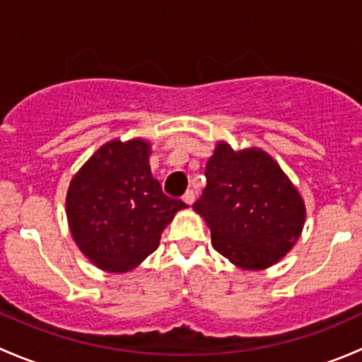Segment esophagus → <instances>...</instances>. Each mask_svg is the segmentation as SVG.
I'll list each match as a JSON object with an SVG mask.
<instances>
[{
  "mask_svg": "<svg viewBox=\"0 0 362 362\" xmlns=\"http://www.w3.org/2000/svg\"><path fill=\"white\" fill-rule=\"evenodd\" d=\"M182 202L187 203V204L194 203V192H192V191H185V194L182 196Z\"/></svg>",
  "mask_w": 362,
  "mask_h": 362,
  "instance_id": "esophagus-1",
  "label": "esophagus"
}]
</instances>
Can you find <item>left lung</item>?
Wrapping results in <instances>:
<instances>
[{"mask_svg":"<svg viewBox=\"0 0 362 362\" xmlns=\"http://www.w3.org/2000/svg\"><path fill=\"white\" fill-rule=\"evenodd\" d=\"M204 177L194 211L206 222L214 249L247 272L282 261L301 236L306 206L280 164L262 148L235 151L221 140Z\"/></svg>","mask_w":362,"mask_h":362,"instance_id":"8db88e82","label":"left lung"}]
</instances>
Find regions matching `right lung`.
<instances>
[{
    "label": "right lung",
    "mask_w": 362,
    "mask_h": 362,
    "mask_svg": "<svg viewBox=\"0 0 362 362\" xmlns=\"http://www.w3.org/2000/svg\"><path fill=\"white\" fill-rule=\"evenodd\" d=\"M145 138L101 145L73 175L66 217L80 252L108 273H127L158 249L166 226L187 208L152 177Z\"/></svg>",
    "instance_id": "right-lung-1"
}]
</instances>
